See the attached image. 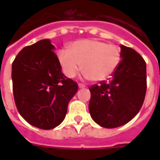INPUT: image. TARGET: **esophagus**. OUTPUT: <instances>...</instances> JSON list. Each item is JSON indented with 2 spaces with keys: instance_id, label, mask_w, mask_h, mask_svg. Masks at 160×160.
Listing matches in <instances>:
<instances>
[{
  "instance_id": "34e87169",
  "label": "esophagus",
  "mask_w": 160,
  "mask_h": 160,
  "mask_svg": "<svg viewBox=\"0 0 160 160\" xmlns=\"http://www.w3.org/2000/svg\"><path fill=\"white\" fill-rule=\"evenodd\" d=\"M79 88H85V85H84V84H82V83H79Z\"/></svg>"
}]
</instances>
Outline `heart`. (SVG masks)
<instances>
[{"label":"heart","instance_id":"1","mask_svg":"<svg viewBox=\"0 0 160 160\" xmlns=\"http://www.w3.org/2000/svg\"><path fill=\"white\" fill-rule=\"evenodd\" d=\"M59 60L64 72L75 77L81 70L93 81L106 80L116 70L121 60L120 49L115 45L97 40L77 41L69 49L59 51Z\"/></svg>","mask_w":160,"mask_h":160}]
</instances>
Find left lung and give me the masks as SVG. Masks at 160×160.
Wrapping results in <instances>:
<instances>
[{"label": "left lung", "mask_w": 160, "mask_h": 160, "mask_svg": "<svg viewBox=\"0 0 160 160\" xmlns=\"http://www.w3.org/2000/svg\"><path fill=\"white\" fill-rule=\"evenodd\" d=\"M121 60L109 81L90 87L89 110L104 128H116L130 121L141 109L147 90L146 63L132 48L121 45Z\"/></svg>", "instance_id": "8db88e82"}]
</instances>
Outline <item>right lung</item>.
Instances as JSON below:
<instances>
[{"label": "right lung", "instance_id": "obj_1", "mask_svg": "<svg viewBox=\"0 0 160 160\" xmlns=\"http://www.w3.org/2000/svg\"><path fill=\"white\" fill-rule=\"evenodd\" d=\"M48 39L23 48L12 63L15 104L29 124L51 129L64 120L68 104L78 90L67 78Z\"/></svg>", "mask_w": 160, "mask_h": 160}]
</instances>
